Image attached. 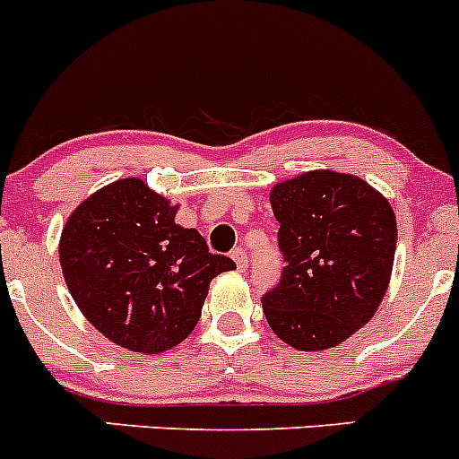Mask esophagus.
Listing matches in <instances>:
<instances>
[{
    "mask_svg": "<svg viewBox=\"0 0 459 459\" xmlns=\"http://www.w3.org/2000/svg\"><path fill=\"white\" fill-rule=\"evenodd\" d=\"M232 259H234V264H237L238 270L247 268V252L243 250V247H237V250L232 252Z\"/></svg>",
    "mask_w": 459,
    "mask_h": 459,
    "instance_id": "1",
    "label": "esophagus"
}]
</instances>
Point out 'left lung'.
Segmentation results:
<instances>
[{
	"instance_id": "1",
	"label": "left lung",
	"mask_w": 459,
	"mask_h": 459,
	"mask_svg": "<svg viewBox=\"0 0 459 459\" xmlns=\"http://www.w3.org/2000/svg\"><path fill=\"white\" fill-rule=\"evenodd\" d=\"M281 279L261 298L270 329L299 351L344 342L377 313L390 283L396 216L356 176L308 171L270 191Z\"/></svg>"
}]
</instances>
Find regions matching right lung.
I'll return each mask as SVG.
<instances>
[{
  "mask_svg": "<svg viewBox=\"0 0 459 459\" xmlns=\"http://www.w3.org/2000/svg\"><path fill=\"white\" fill-rule=\"evenodd\" d=\"M178 204L124 178L82 200L60 234L74 302L119 347L161 353L195 329L209 283L234 270L198 230L176 225Z\"/></svg>",
  "mask_w": 459,
  "mask_h": 459,
  "instance_id": "1",
  "label": "right lung"
}]
</instances>
